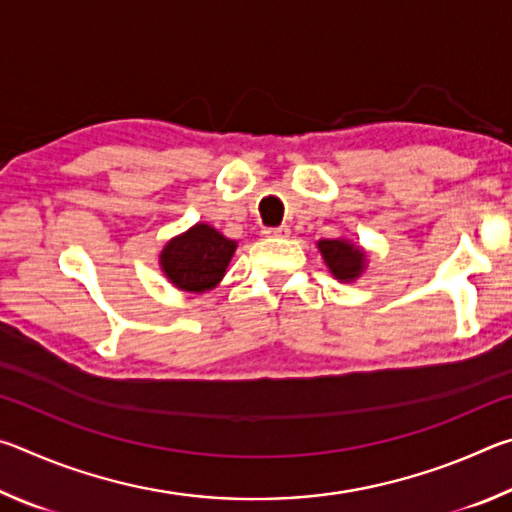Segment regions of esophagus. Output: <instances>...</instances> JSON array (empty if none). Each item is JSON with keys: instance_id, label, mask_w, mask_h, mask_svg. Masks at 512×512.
<instances>
[{"instance_id": "1", "label": "esophagus", "mask_w": 512, "mask_h": 512, "mask_svg": "<svg viewBox=\"0 0 512 512\" xmlns=\"http://www.w3.org/2000/svg\"><path fill=\"white\" fill-rule=\"evenodd\" d=\"M289 228L287 225H277V228H264V237H287Z\"/></svg>"}]
</instances>
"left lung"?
<instances>
[{
	"label": "left lung",
	"mask_w": 512,
	"mask_h": 512,
	"mask_svg": "<svg viewBox=\"0 0 512 512\" xmlns=\"http://www.w3.org/2000/svg\"><path fill=\"white\" fill-rule=\"evenodd\" d=\"M320 253H323L325 262L339 280H354L361 273L363 268V253L352 246L350 241H341V239H323L318 241Z\"/></svg>",
	"instance_id": "8db88e82"
}]
</instances>
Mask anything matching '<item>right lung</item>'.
<instances>
[{"instance_id":"obj_1","label":"right lung","mask_w":512,"mask_h":512,"mask_svg":"<svg viewBox=\"0 0 512 512\" xmlns=\"http://www.w3.org/2000/svg\"><path fill=\"white\" fill-rule=\"evenodd\" d=\"M235 248V241L225 239L210 225L198 223L164 246L160 264L178 289L201 293L221 282Z\"/></svg>"}]
</instances>
